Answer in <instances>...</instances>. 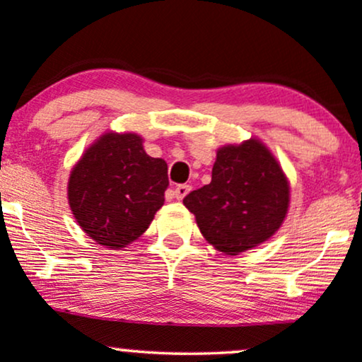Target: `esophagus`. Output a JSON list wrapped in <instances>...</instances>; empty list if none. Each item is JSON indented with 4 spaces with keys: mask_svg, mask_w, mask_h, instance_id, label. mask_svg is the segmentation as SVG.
<instances>
[{
    "mask_svg": "<svg viewBox=\"0 0 362 362\" xmlns=\"http://www.w3.org/2000/svg\"><path fill=\"white\" fill-rule=\"evenodd\" d=\"M189 192H190V185H185V184L184 185H177V187L173 189V196L177 197L178 201L184 199V197L187 196Z\"/></svg>",
    "mask_w": 362,
    "mask_h": 362,
    "instance_id": "1",
    "label": "esophagus"
}]
</instances>
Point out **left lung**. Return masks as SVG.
Instances as JSON below:
<instances>
[{
  "label": "left lung",
  "mask_w": 362,
  "mask_h": 362,
  "mask_svg": "<svg viewBox=\"0 0 362 362\" xmlns=\"http://www.w3.org/2000/svg\"><path fill=\"white\" fill-rule=\"evenodd\" d=\"M202 237L226 256L257 247L278 232L291 206V184L257 137L216 151L211 182L185 196Z\"/></svg>",
  "instance_id": "8db88e82"
}]
</instances>
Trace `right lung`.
I'll list each match as a JSON object with an SVG mask.
<instances>
[{
	"label": "right lung",
	"instance_id": "obj_1",
	"mask_svg": "<svg viewBox=\"0 0 362 362\" xmlns=\"http://www.w3.org/2000/svg\"><path fill=\"white\" fill-rule=\"evenodd\" d=\"M136 132L99 136L74 165L69 204L78 226L103 247L122 251L165 204L168 165L151 158Z\"/></svg>",
	"mask_w": 362,
	"mask_h": 362
}]
</instances>
